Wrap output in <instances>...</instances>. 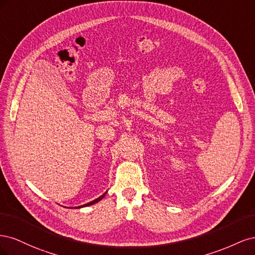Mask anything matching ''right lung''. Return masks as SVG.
I'll use <instances>...</instances> for the list:
<instances>
[{
	"instance_id": "1",
	"label": "right lung",
	"mask_w": 255,
	"mask_h": 255,
	"mask_svg": "<svg viewBox=\"0 0 255 255\" xmlns=\"http://www.w3.org/2000/svg\"><path fill=\"white\" fill-rule=\"evenodd\" d=\"M105 194H106V192H105ZM105 194H104V195H102V196H100L99 198H97L96 200H94V201H91V202H89V203H87V204H84V205H82V206H79V208H80V207H83V206H88V205H91V204H94V203H97V202H99L100 200H102V199L104 198Z\"/></svg>"
}]
</instances>
